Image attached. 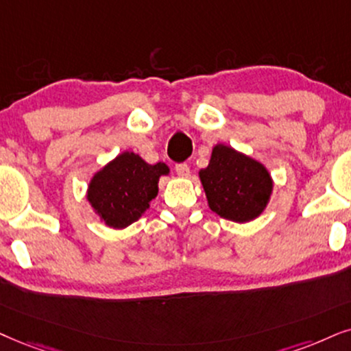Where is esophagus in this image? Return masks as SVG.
<instances>
[{
  "instance_id": "1",
  "label": "esophagus",
  "mask_w": 351,
  "mask_h": 351,
  "mask_svg": "<svg viewBox=\"0 0 351 351\" xmlns=\"http://www.w3.org/2000/svg\"><path fill=\"white\" fill-rule=\"evenodd\" d=\"M175 170L180 176H189V167L186 163H176Z\"/></svg>"
}]
</instances>
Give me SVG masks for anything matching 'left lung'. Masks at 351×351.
I'll return each mask as SVG.
<instances>
[{
  "label": "left lung",
  "mask_w": 351,
  "mask_h": 351,
  "mask_svg": "<svg viewBox=\"0 0 351 351\" xmlns=\"http://www.w3.org/2000/svg\"><path fill=\"white\" fill-rule=\"evenodd\" d=\"M208 207L223 219L250 221L261 215L272 193V180L259 162L219 144L210 163L199 171Z\"/></svg>",
  "instance_id": "1"
}]
</instances>
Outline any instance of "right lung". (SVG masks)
<instances>
[{
    "label": "right lung",
    "instance_id": "right-lung-1",
    "mask_svg": "<svg viewBox=\"0 0 351 351\" xmlns=\"http://www.w3.org/2000/svg\"><path fill=\"white\" fill-rule=\"evenodd\" d=\"M165 163L149 165L139 155L124 152L100 170L88 184L87 199L108 227L124 228L147 210L158 193Z\"/></svg>",
    "mask_w": 351,
    "mask_h": 351
}]
</instances>
